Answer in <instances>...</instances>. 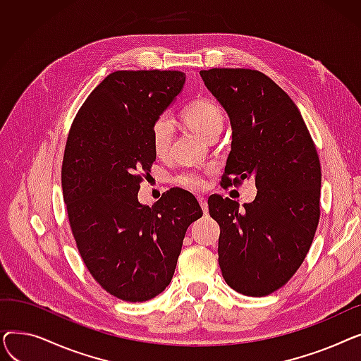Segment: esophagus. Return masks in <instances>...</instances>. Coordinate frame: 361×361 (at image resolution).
Returning a JSON list of instances; mask_svg holds the SVG:
<instances>
[{
	"label": "esophagus",
	"instance_id": "esophagus-1",
	"mask_svg": "<svg viewBox=\"0 0 361 361\" xmlns=\"http://www.w3.org/2000/svg\"><path fill=\"white\" fill-rule=\"evenodd\" d=\"M199 203H200V206H202L203 212L207 214V209H209V207H207V200H206V197H199Z\"/></svg>",
	"mask_w": 361,
	"mask_h": 361
}]
</instances>
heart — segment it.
Segmentation results:
<instances>
[{
	"mask_svg": "<svg viewBox=\"0 0 361 361\" xmlns=\"http://www.w3.org/2000/svg\"><path fill=\"white\" fill-rule=\"evenodd\" d=\"M184 121L199 136L207 139L214 130L224 127V114L219 106L211 101H197L184 111ZM150 135L152 145H154L157 154H165L174 136V120L164 114L152 124ZM176 181L188 190L195 192L202 190L204 187V177L199 173H193V171L181 173Z\"/></svg>",
	"mask_w": 361,
	"mask_h": 361,
	"instance_id": "heart-1",
	"label": "heart"
}]
</instances>
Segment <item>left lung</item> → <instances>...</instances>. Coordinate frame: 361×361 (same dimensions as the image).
Returning <instances> with one entry per match:
<instances>
[{"label": "left lung", "mask_w": 361, "mask_h": 361, "mask_svg": "<svg viewBox=\"0 0 361 361\" xmlns=\"http://www.w3.org/2000/svg\"><path fill=\"white\" fill-rule=\"evenodd\" d=\"M200 78L231 124L224 184L253 178L257 188L243 209L221 196L207 200L221 228L222 276L237 293L268 295L297 272L313 241L320 215L317 152L298 108L268 75L212 68Z\"/></svg>", "instance_id": "1"}]
</instances>
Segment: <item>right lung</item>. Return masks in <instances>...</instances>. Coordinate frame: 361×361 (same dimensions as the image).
Listing matches in <instances>:
<instances>
[{
  "label": "right lung",
  "instance_id": "add662e5",
  "mask_svg": "<svg viewBox=\"0 0 361 361\" xmlns=\"http://www.w3.org/2000/svg\"><path fill=\"white\" fill-rule=\"evenodd\" d=\"M183 71H114L93 89L67 139L61 183L71 231L92 276L114 297L146 301L173 279L196 197L169 190L137 199L142 171L157 159L152 124L173 105Z\"/></svg>",
  "mask_w": 361,
  "mask_h": 361
}]
</instances>
